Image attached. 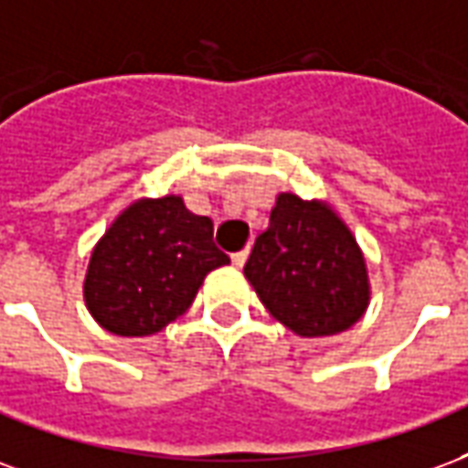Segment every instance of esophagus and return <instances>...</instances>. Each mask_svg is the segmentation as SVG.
<instances>
[{"label": "esophagus", "mask_w": 468, "mask_h": 468, "mask_svg": "<svg viewBox=\"0 0 468 468\" xmlns=\"http://www.w3.org/2000/svg\"><path fill=\"white\" fill-rule=\"evenodd\" d=\"M247 257H249L247 249H244V251H237V254L231 257V264H234V267H237V269H241V267H244V264H247Z\"/></svg>", "instance_id": "1"}]
</instances>
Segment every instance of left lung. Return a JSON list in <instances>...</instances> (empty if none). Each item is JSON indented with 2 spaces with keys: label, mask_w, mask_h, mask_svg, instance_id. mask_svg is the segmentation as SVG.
Wrapping results in <instances>:
<instances>
[{
  "label": "left lung",
  "mask_w": 468,
  "mask_h": 468,
  "mask_svg": "<svg viewBox=\"0 0 468 468\" xmlns=\"http://www.w3.org/2000/svg\"><path fill=\"white\" fill-rule=\"evenodd\" d=\"M244 276L276 322L304 339L346 332L371 299L367 259L342 217L292 192L276 197Z\"/></svg>",
  "instance_id": "left-lung-1"
}]
</instances>
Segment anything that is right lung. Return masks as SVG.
<instances>
[{"label": "right lung", "instance_id": "1", "mask_svg": "<svg viewBox=\"0 0 468 468\" xmlns=\"http://www.w3.org/2000/svg\"><path fill=\"white\" fill-rule=\"evenodd\" d=\"M229 264L214 244V224L182 197L136 199L91 249L84 304L117 336H152L179 319L204 279Z\"/></svg>", "mask_w": 468, "mask_h": 468}]
</instances>
